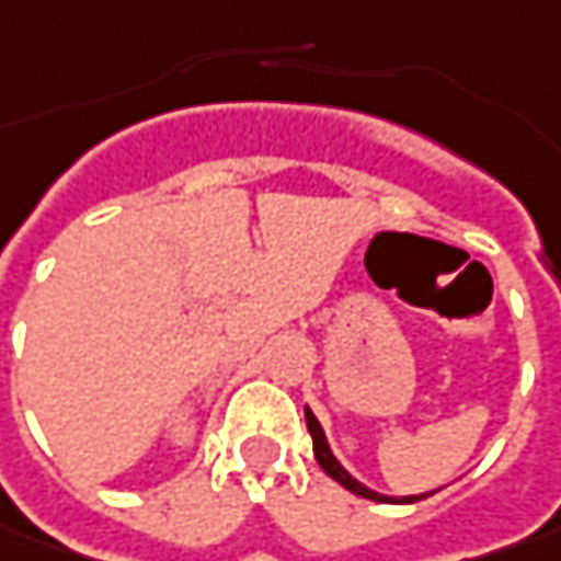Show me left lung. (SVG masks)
Here are the masks:
<instances>
[{
	"label": "left lung",
	"mask_w": 561,
	"mask_h": 561,
	"mask_svg": "<svg viewBox=\"0 0 561 561\" xmlns=\"http://www.w3.org/2000/svg\"><path fill=\"white\" fill-rule=\"evenodd\" d=\"M305 417H307V430H310V439H313V458L320 461V468L327 471L335 483H342L345 490H352L354 496H364V500H374V502H417L424 500V496H430V493H421V496H402V500H392V496H379V493H374L370 486H364L360 480H354L342 465H339V458L332 455V449H329L327 443V433H323V426H320V421L313 417V411L310 408H305Z\"/></svg>",
	"instance_id": "1"
}]
</instances>
